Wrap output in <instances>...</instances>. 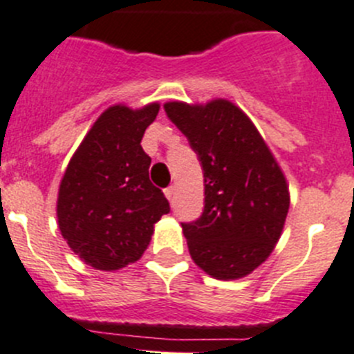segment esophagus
Returning a JSON list of instances; mask_svg holds the SVG:
<instances>
[{"mask_svg": "<svg viewBox=\"0 0 354 354\" xmlns=\"http://www.w3.org/2000/svg\"><path fill=\"white\" fill-rule=\"evenodd\" d=\"M164 194H166L167 199H169L171 203H173V201H174V194H176V188H174L173 185H171V187H167L166 190H164Z\"/></svg>", "mask_w": 354, "mask_h": 354, "instance_id": "obj_1", "label": "esophagus"}]
</instances>
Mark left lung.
<instances>
[{
	"label": "left lung",
	"mask_w": 354,
	"mask_h": 354,
	"mask_svg": "<svg viewBox=\"0 0 354 354\" xmlns=\"http://www.w3.org/2000/svg\"><path fill=\"white\" fill-rule=\"evenodd\" d=\"M204 174V209L181 223L194 262L216 279H239L266 262L290 207L286 178L260 132L227 101L164 104Z\"/></svg>",
	"instance_id": "obj_1"
}]
</instances>
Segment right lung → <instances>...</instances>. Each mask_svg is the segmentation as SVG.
<instances>
[{
    "label": "right lung",
    "instance_id": "right-lung-1",
    "mask_svg": "<svg viewBox=\"0 0 354 354\" xmlns=\"http://www.w3.org/2000/svg\"><path fill=\"white\" fill-rule=\"evenodd\" d=\"M158 102L140 110L115 104L94 122L61 180L57 222L68 246L99 270L141 259L169 203L151 185V158L141 148Z\"/></svg>",
    "mask_w": 354,
    "mask_h": 354
}]
</instances>
